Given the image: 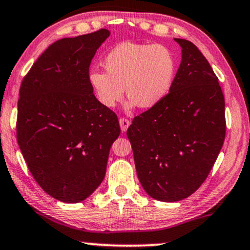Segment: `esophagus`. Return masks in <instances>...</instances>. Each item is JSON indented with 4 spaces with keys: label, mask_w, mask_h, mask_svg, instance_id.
<instances>
[{
    "label": "esophagus",
    "mask_w": 250,
    "mask_h": 250,
    "mask_svg": "<svg viewBox=\"0 0 250 250\" xmlns=\"http://www.w3.org/2000/svg\"><path fill=\"white\" fill-rule=\"evenodd\" d=\"M119 122H120V127H121L122 132L127 131L128 127H129V125H130V122H129L127 119H120Z\"/></svg>",
    "instance_id": "1"
}]
</instances>
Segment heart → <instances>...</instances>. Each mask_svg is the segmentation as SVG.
<instances>
[{"label": "heart", "mask_w": 250, "mask_h": 250, "mask_svg": "<svg viewBox=\"0 0 250 250\" xmlns=\"http://www.w3.org/2000/svg\"><path fill=\"white\" fill-rule=\"evenodd\" d=\"M106 71L91 70L87 81L97 100L112 108L125 94L129 106L150 109L165 99L173 86L176 62L165 46L125 42L104 61Z\"/></svg>", "instance_id": "obj_1"}]
</instances>
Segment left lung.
<instances>
[{"instance_id":"8db88e82","label":"left lung","mask_w":250,"mask_h":250,"mask_svg":"<svg viewBox=\"0 0 250 250\" xmlns=\"http://www.w3.org/2000/svg\"><path fill=\"white\" fill-rule=\"evenodd\" d=\"M181 63L168 94L132 120L138 180L157 201L187 198L208 178L225 140V100L217 76L190 41L174 39Z\"/></svg>"}]
</instances>
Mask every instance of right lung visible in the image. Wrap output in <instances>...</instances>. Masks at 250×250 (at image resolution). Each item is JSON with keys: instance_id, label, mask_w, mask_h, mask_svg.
Masks as SVG:
<instances>
[{"instance_id": "add662e5", "label": "right lung", "mask_w": 250, "mask_h": 250, "mask_svg": "<svg viewBox=\"0 0 250 250\" xmlns=\"http://www.w3.org/2000/svg\"><path fill=\"white\" fill-rule=\"evenodd\" d=\"M109 34L102 28L55 41L21 85L18 145L38 185L64 203L86 200L99 187L121 132L118 116L98 102L87 81Z\"/></svg>"}]
</instances>
